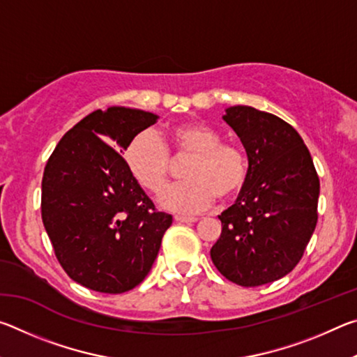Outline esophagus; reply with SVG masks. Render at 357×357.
<instances>
[{
    "instance_id": "34e87169",
    "label": "esophagus",
    "mask_w": 357,
    "mask_h": 357,
    "mask_svg": "<svg viewBox=\"0 0 357 357\" xmlns=\"http://www.w3.org/2000/svg\"><path fill=\"white\" fill-rule=\"evenodd\" d=\"M174 220L179 222V223H193V222H197L198 219H197V217H184V215H176V217H174Z\"/></svg>"
}]
</instances>
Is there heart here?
Listing matches in <instances>:
<instances>
[{
	"label": "heart",
	"instance_id": "heart-1",
	"mask_svg": "<svg viewBox=\"0 0 357 357\" xmlns=\"http://www.w3.org/2000/svg\"><path fill=\"white\" fill-rule=\"evenodd\" d=\"M168 140L176 154H192L184 168L185 181L168 185L157 200L167 211L192 215L206 211L217 197L231 198L243 190L249 176V162L236 144L222 143V135L203 123L174 126ZM124 160L137 183L149 192L165 185L170 155L153 130H140L124 149Z\"/></svg>",
	"mask_w": 357,
	"mask_h": 357
}]
</instances>
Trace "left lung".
I'll use <instances>...</instances> for the list:
<instances>
[{"label": "left lung", "mask_w": 357, "mask_h": 357, "mask_svg": "<svg viewBox=\"0 0 357 357\" xmlns=\"http://www.w3.org/2000/svg\"><path fill=\"white\" fill-rule=\"evenodd\" d=\"M222 118L243 143L249 176L219 215L211 258L233 283L264 285L291 273L304 255L318 220L319 179L304 140L279 116L234 105Z\"/></svg>", "instance_id": "left-lung-1"}]
</instances>
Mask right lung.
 Segmentation results:
<instances>
[{
	"mask_svg": "<svg viewBox=\"0 0 357 357\" xmlns=\"http://www.w3.org/2000/svg\"><path fill=\"white\" fill-rule=\"evenodd\" d=\"M157 119L138 108L96 110L66 132L45 165V231L70 279L94 291L116 294L142 283L173 222L157 213L118 154Z\"/></svg>",
	"mask_w": 357,
	"mask_h": 357,
	"instance_id": "add662e5",
	"label": "right lung"
}]
</instances>
